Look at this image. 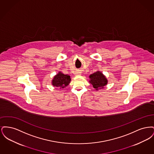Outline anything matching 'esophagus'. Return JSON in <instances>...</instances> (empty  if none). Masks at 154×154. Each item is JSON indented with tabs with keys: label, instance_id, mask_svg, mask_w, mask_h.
<instances>
[{
	"label": "esophagus",
	"instance_id": "34e87169",
	"mask_svg": "<svg viewBox=\"0 0 154 154\" xmlns=\"http://www.w3.org/2000/svg\"><path fill=\"white\" fill-rule=\"evenodd\" d=\"M79 73V72H77V73H75V74H79V73Z\"/></svg>",
	"mask_w": 154,
	"mask_h": 154
}]
</instances>
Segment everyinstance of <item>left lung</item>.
Returning <instances> with one entry per match:
<instances>
[{"label": "left lung", "instance_id": "1", "mask_svg": "<svg viewBox=\"0 0 154 154\" xmlns=\"http://www.w3.org/2000/svg\"><path fill=\"white\" fill-rule=\"evenodd\" d=\"M89 83L93 85V87L96 91L104 88V87L107 85L108 82L107 79L105 75H104L103 74L99 71H97L94 73L91 74L89 75Z\"/></svg>", "mask_w": 154, "mask_h": 154}]
</instances>
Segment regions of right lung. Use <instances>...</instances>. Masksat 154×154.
Segmentation results:
<instances>
[{
  "label": "right lung",
  "instance_id": "1",
  "mask_svg": "<svg viewBox=\"0 0 154 154\" xmlns=\"http://www.w3.org/2000/svg\"><path fill=\"white\" fill-rule=\"evenodd\" d=\"M70 76L68 74H64L62 72H59L55 75L52 80V84L54 87L64 88L70 82Z\"/></svg>",
  "mask_w": 154,
  "mask_h": 154
}]
</instances>
